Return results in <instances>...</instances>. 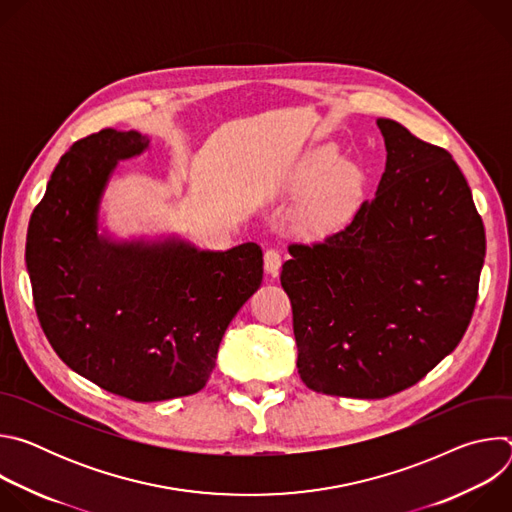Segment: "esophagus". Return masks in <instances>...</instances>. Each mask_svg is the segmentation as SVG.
<instances>
[{
  "label": "esophagus",
  "instance_id": "34e87169",
  "mask_svg": "<svg viewBox=\"0 0 512 512\" xmlns=\"http://www.w3.org/2000/svg\"><path fill=\"white\" fill-rule=\"evenodd\" d=\"M263 261H265V271L271 277H275L279 273V267H281V253L277 249H267Z\"/></svg>",
  "mask_w": 512,
  "mask_h": 512
}]
</instances>
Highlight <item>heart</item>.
<instances>
[{"label":"heart","mask_w":512,"mask_h":512,"mask_svg":"<svg viewBox=\"0 0 512 512\" xmlns=\"http://www.w3.org/2000/svg\"><path fill=\"white\" fill-rule=\"evenodd\" d=\"M296 190H308L298 206L296 221L306 233H328L348 223L367 190L364 170L342 160L332 145L314 150L294 176Z\"/></svg>","instance_id":"1"}]
</instances>
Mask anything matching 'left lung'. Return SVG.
Segmentation results:
<instances>
[{
    "instance_id": "obj_1",
    "label": "left lung",
    "mask_w": 512,
    "mask_h": 512,
    "mask_svg": "<svg viewBox=\"0 0 512 512\" xmlns=\"http://www.w3.org/2000/svg\"><path fill=\"white\" fill-rule=\"evenodd\" d=\"M387 164L373 200L316 245H289L281 287L298 373L318 393L383 399L462 340L486 255L482 218L452 156L377 119Z\"/></svg>"
}]
</instances>
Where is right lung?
<instances>
[{
	"mask_svg": "<svg viewBox=\"0 0 512 512\" xmlns=\"http://www.w3.org/2000/svg\"><path fill=\"white\" fill-rule=\"evenodd\" d=\"M148 148L150 137L133 129L72 143L26 239L36 314L56 354L101 389L139 403L198 393L225 330L263 279L257 243L202 251L178 237L99 233L113 172Z\"/></svg>",
	"mask_w": 512,
	"mask_h": 512,
	"instance_id": "1",
	"label": "right lung"
}]
</instances>
